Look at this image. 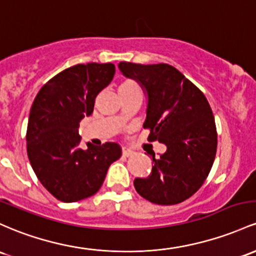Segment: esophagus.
I'll use <instances>...</instances> for the list:
<instances>
[{
  "mask_svg": "<svg viewBox=\"0 0 256 256\" xmlns=\"http://www.w3.org/2000/svg\"><path fill=\"white\" fill-rule=\"evenodd\" d=\"M134 154V150H130L128 147H122V156H131Z\"/></svg>",
  "mask_w": 256,
  "mask_h": 256,
  "instance_id": "esophagus-1",
  "label": "esophagus"
}]
</instances>
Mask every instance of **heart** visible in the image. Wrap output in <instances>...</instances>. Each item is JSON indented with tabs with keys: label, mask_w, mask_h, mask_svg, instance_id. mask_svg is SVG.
I'll list each match as a JSON object with an SVG mask.
<instances>
[{
	"label": "heart",
	"mask_w": 256,
	"mask_h": 256,
	"mask_svg": "<svg viewBox=\"0 0 256 256\" xmlns=\"http://www.w3.org/2000/svg\"><path fill=\"white\" fill-rule=\"evenodd\" d=\"M130 84H134V82H131V81H125V82H122V85H130ZM120 85V86H122Z\"/></svg>",
	"instance_id": "heart-1"
}]
</instances>
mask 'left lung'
Segmentation results:
<instances>
[{"label":"left lung","instance_id":"obj_1","mask_svg":"<svg viewBox=\"0 0 256 256\" xmlns=\"http://www.w3.org/2000/svg\"><path fill=\"white\" fill-rule=\"evenodd\" d=\"M119 69L141 84L148 94V141L166 144L153 156L152 172L134 181L137 193L159 206H174L192 196L204 184L216 156L218 132L203 92L169 64L122 62Z\"/></svg>","mask_w":256,"mask_h":256}]
</instances>
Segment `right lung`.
I'll return each mask as SVG.
<instances>
[{"label": "right lung", "instance_id": "right-lung-1", "mask_svg": "<svg viewBox=\"0 0 256 256\" xmlns=\"http://www.w3.org/2000/svg\"><path fill=\"white\" fill-rule=\"evenodd\" d=\"M115 74L112 63L78 64L44 84L34 100L26 130V150L42 186L64 203L98 192L122 147L106 142L78 147V122L92 114L97 94Z\"/></svg>", "mask_w": 256, "mask_h": 256}]
</instances>
